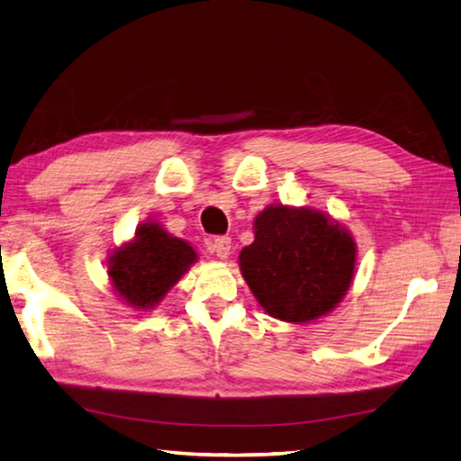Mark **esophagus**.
Here are the masks:
<instances>
[{"instance_id": "1", "label": "esophagus", "mask_w": 461, "mask_h": 461, "mask_svg": "<svg viewBox=\"0 0 461 461\" xmlns=\"http://www.w3.org/2000/svg\"><path fill=\"white\" fill-rule=\"evenodd\" d=\"M212 251L215 256H218L220 259H225L230 256V249H231V240L230 238H225V236H220V238H215V240H212Z\"/></svg>"}]
</instances>
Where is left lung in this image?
<instances>
[{
    "label": "left lung",
    "mask_w": 461,
    "mask_h": 461,
    "mask_svg": "<svg viewBox=\"0 0 461 461\" xmlns=\"http://www.w3.org/2000/svg\"><path fill=\"white\" fill-rule=\"evenodd\" d=\"M254 230L240 266L261 308L295 323L336 308L356 266V243L341 225L305 207L272 205L258 215Z\"/></svg>",
    "instance_id": "obj_1"
}]
</instances>
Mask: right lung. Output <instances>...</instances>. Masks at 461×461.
I'll list each match as a JSON object with an SVG mask.
<instances>
[{
	"mask_svg": "<svg viewBox=\"0 0 461 461\" xmlns=\"http://www.w3.org/2000/svg\"><path fill=\"white\" fill-rule=\"evenodd\" d=\"M194 248L169 236L158 223H146L135 240L110 258L113 287L133 308H151L195 261Z\"/></svg>",
	"mask_w": 461,
	"mask_h": 461,
	"instance_id": "right-lung-1",
	"label": "right lung"
}]
</instances>
